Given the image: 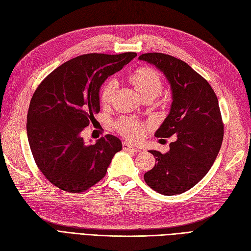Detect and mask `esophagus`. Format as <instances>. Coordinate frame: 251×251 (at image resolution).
<instances>
[{
  "mask_svg": "<svg viewBox=\"0 0 251 251\" xmlns=\"http://www.w3.org/2000/svg\"><path fill=\"white\" fill-rule=\"evenodd\" d=\"M123 149L125 150V151H133V152H137V151H139L140 150L138 149V147H136V146H133V145H131L130 143H128V142H123Z\"/></svg>",
  "mask_w": 251,
  "mask_h": 251,
  "instance_id": "1",
  "label": "esophagus"
}]
</instances>
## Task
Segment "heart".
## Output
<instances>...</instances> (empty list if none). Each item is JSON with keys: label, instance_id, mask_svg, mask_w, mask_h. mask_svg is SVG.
Wrapping results in <instances>:
<instances>
[{"label": "heart", "instance_id": "heart-1", "mask_svg": "<svg viewBox=\"0 0 251 251\" xmlns=\"http://www.w3.org/2000/svg\"><path fill=\"white\" fill-rule=\"evenodd\" d=\"M129 80L141 98L145 95L157 96L163 88L161 76L156 70L149 67L139 68L134 71L129 76ZM115 89H117V82L114 80H109L105 83L100 91V100L102 104L107 105L111 101ZM118 129L126 138L138 141L143 137L147 125L134 119L123 118L118 122Z\"/></svg>", "mask_w": 251, "mask_h": 251}]
</instances>
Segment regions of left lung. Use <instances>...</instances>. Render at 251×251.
I'll use <instances>...</instances> for the list:
<instances>
[{
	"mask_svg": "<svg viewBox=\"0 0 251 251\" xmlns=\"http://www.w3.org/2000/svg\"><path fill=\"white\" fill-rule=\"evenodd\" d=\"M139 59L161 71L172 90L170 113L155 136L176 134L166 153L150 151L156 164L144 180L160 194H181L205 176L221 150L224 125L218 100L209 82L184 61L162 53L142 54Z\"/></svg>",
	"mask_w": 251,
	"mask_h": 251,
	"instance_id": "obj_1",
	"label": "left lung"
}]
</instances>
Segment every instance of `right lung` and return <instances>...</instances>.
<instances>
[{
  "mask_svg": "<svg viewBox=\"0 0 251 251\" xmlns=\"http://www.w3.org/2000/svg\"><path fill=\"white\" fill-rule=\"evenodd\" d=\"M136 53L87 54L55 69L31 98L27 112V138L35 162L55 187L80 193L106 175L113 156L122 150L112 134L94 144L81 137L100 111V90Z\"/></svg>",
  "mask_w": 251,
  "mask_h": 251,
  "instance_id": "1",
  "label": "right lung"
}]
</instances>
